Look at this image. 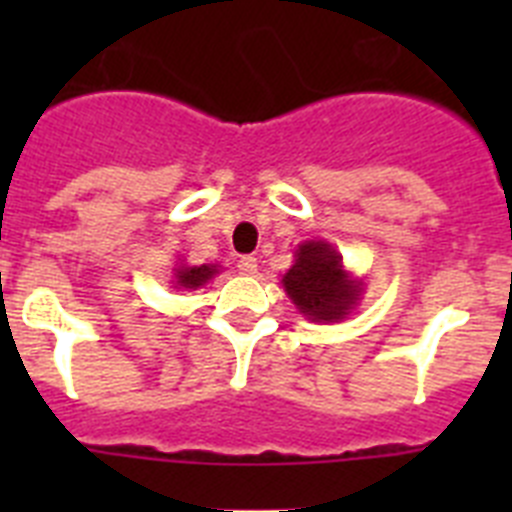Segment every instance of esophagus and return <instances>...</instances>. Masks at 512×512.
I'll return each instance as SVG.
<instances>
[{
    "label": "esophagus",
    "instance_id": "esophagus-1",
    "mask_svg": "<svg viewBox=\"0 0 512 512\" xmlns=\"http://www.w3.org/2000/svg\"><path fill=\"white\" fill-rule=\"evenodd\" d=\"M256 259H253V256H241V259H238V271H241L243 277H253V274H256Z\"/></svg>",
    "mask_w": 512,
    "mask_h": 512
}]
</instances>
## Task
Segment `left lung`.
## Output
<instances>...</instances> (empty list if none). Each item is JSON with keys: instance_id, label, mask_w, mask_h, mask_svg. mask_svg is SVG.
<instances>
[{"instance_id": "8db88e82", "label": "left lung", "mask_w": 512, "mask_h": 512, "mask_svg": "<svg viewBox=\"0 0 512 512\" xmlns=\"http://www.w3.org/2000/svg\"><path fill=\"white\" fill-rule=\"evenodd\" d=\"M282 284L297 310L315 323L343 320L361 295V282L346 274L338 251L325 241L302 243Z\"/></svg>"}]
</instances>
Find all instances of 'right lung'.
Returning a JSON list of instances; mask_svg holds the SVG:
<instances>
[{
    "label": "right lung",
    "mask_w": 512,
    "mask_h": 512,
    "mask_svg": "<svg viewBox=\"0 0 512 512\" xmlns=\"http://www.w3.org/2000/svg\"><path fill=\"white\" fill-rule=\"evenodd\" d=\"M215 274H217V264L179 266V269H174V279H176L174 284L182 289H197V287H202V284L210 282Z\"/></svg>",
    "instance_id": "1"
}]
</instances>
